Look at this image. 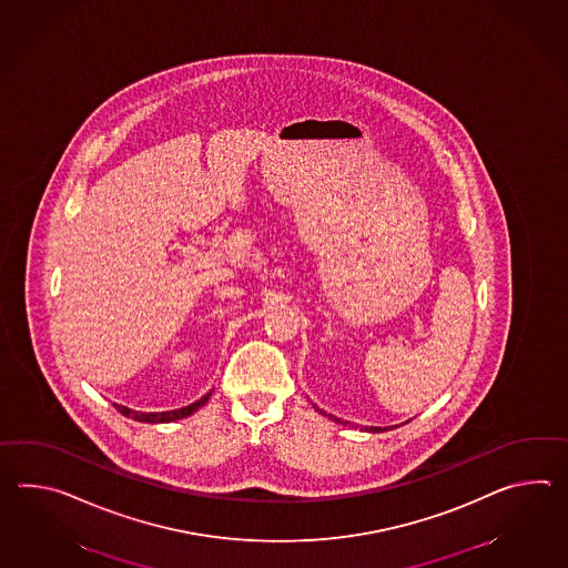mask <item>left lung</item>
I'll return each mask as SVG.
<instances>
[{
	"label": "left lung",
	"instance_id": "obj_1",
	"mask_svg": "<svg viewBox=\"0 0 568 568\" xmlns=\"http://www.w3.org/2000/svg\"><path fill=\"white\" fill-rule=\"evenodd\" d=\"M315 407V405H314ZM315 412H320V414H322V416H328V414H326V412H322V409H317V407H315ZM329 419H334V422H338V424H348V422H341V419H338V417H334V416H328ZM393 428H397V426H389V428H377V426H371V428H365L366 432H371V434H378V432H387V429H393Z\"/></svg>",
	"mask_w": 568,
	"mask_h": 568
}]
</instances>
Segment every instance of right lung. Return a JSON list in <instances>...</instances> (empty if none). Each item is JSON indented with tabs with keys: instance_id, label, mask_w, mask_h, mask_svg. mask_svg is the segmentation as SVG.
Masks as SVG:
<instances>
[{
	"instance_id": "right-lung-1",
	"label": "right lung",
	"mask_w": 568,
	"mask_h": 568,
	"mask_svg": "<svg viewBox=\"0 0 568 568\" xmlns=\"http://www.w3.org/2000/svg\"><path fill=\"white\" fill-rule=\"evenodd\" d=\"M210 397H212V392L205 393L202 399H197L195 404L185 405V407H181V409H173V412H152V414L134 412V409H130L126 405L114 404V407L122 416L132 417V419H136V422H144V424H169V422H175V419H181V417L191 416V414L197 412L202 405L207 404Z\"/></svg>"
}]
</instances>
